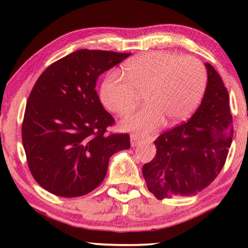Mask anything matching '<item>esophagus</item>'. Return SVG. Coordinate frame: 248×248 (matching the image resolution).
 Here are the masks:
<instances>
[{
  "mask_svg": "<svg viewBox=\"0 0 248 248\" xmlns=\"http://www.w3.org/2000/svg\"><path fill=\"white\" fill-rule=\"evenodd\" d=\"M144 140H145L144 138H141L140 136H138V134H131V137H130V142H131L132 146H137ZM146 140H150V139H146Z\"/></svg>",
  "mask_w": 248,
  "mask_h": 248,
  "instance_id": "esophagus-1",
  "label": "esophagus"
}]
</instances>
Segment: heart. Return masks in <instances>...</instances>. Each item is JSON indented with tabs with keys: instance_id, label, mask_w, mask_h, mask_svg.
I'll use <instances>...</instances> for the list:
<instances>
[{
	"instance_id": "obj_1",
	"label": "heart",
	"mask_w": 248,
	"mask_h": 248,
	"mask_svg": "<svg viewBox=\"0 0 248 248\" xmlns=\"http://www.w3.org/2000/svg\"><path fill=\"white\" fill-rule=\"evenodd\" d=\"M124 75L109 73L100 89L105 106L123 116L136 106L143 94L145 105L129 114L121 127L129 131L149 133L164 118L174 124L187 118L198 107L207 87V71L194 57L166 51L138 56L124 65Z\"/></svg>"
}]
</instances>
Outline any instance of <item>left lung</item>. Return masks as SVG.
Masks as SVG:
<instances>
[{
    "instance_id": "8db88e82",
    "label": "left lung",
    "mask_w": 248,
    "mask_h": 248,
    "mask_svg": "<svg viewBox=\"0 0 248 248\" xmlns=\"http://www.w3.org/2000/svg\"><path fill=\"white\" fill-rule=\"evenodd\" d=\"M208 83L202 102L187 123L154 141L156 154L142 169L148 189L157 199L191 196L207 188L225 164L232 143L229 93L221 77L205 63Z\"/></svg>"
}]
</instances>
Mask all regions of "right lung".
Listing matches in <instances>:
<instances>
[{
  "mask_svg": "<svg viewBox=\"0 0 248 248\" xmlns=\"http://www.w3.org/2000/svg\"><path fill=\"white\" fill-rule=\"evenodd\" d=\"M131 53L81 49L53 62L33 85L25 109L22 140L32 177L65 198L93 191L109 157L130 148L128 133H109L115 119L100 103V74Z\"/></svg>",
  "mask_w": 248,
  "mask_h": 248,
  "instance_id": "add662e5",
  "label": "right lung"
}]
</instances>
